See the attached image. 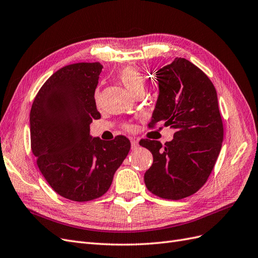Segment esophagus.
Listing matches in <instances>:
<instances>
[{"label":"esophagus","instance_id":"esophagus-1","mask_svg":"<svg viewBox=\"0 0 258 258\" xmlns=\"http://www.w3.org/2000/svg\"><path fill=\"white\" fill-rule=\"evenodd\" d=\"M131 144H132V149H133V150H136V149H137L138 146H139L138 141H137L136 139H134V138L131 139Z\"/></svg>","mask_w":258,"mask_h":258}]
</instances>
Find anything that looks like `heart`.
Instances as JSON below:
<instances>
[{"label": "heart", "mask_w": 258, "mask_h": 258, "mask_svg": "<svg viewBox=\"0 0 258 258\" xmlns=\"http://www.w3.org/2000/svg\"><path fill=\"white\" fill-rule=\"evenodd\" d=\"M118 79L132 95L144 92L145 78L137 69L132 68V66L124 68L119 72ZM95 97H98V93L95 94Z\"/></svg>", "instance_id": "heart-1"}]
</instances>
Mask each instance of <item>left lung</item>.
<instances>
[{
    "label": "left lung",
    "mask_w": 258,
    "mask_h": 258,
    "mask_svg": "<svg viewBox=\"0 0 258 258\" xmlns=\"http://www.w3.org/2000/svg\"><path fill=\"white\" fill-rule=\"evenodd\" d=\"M155 74L159 97L149 125L164 122L176 132L165 146L140 140L153 155L145 183L154 195L178 201L196 193L210 176L222 148L223 122L213 84L193 63L176 57Z\"/></svg>",
    "instance_id": "1"
}]
</instances>
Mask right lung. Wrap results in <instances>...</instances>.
<instances>
[{
    "label": "right lung",
    "instance_id": "obj_1",
    "mask_svg": "<svg viewBox=\"0 0 258 258\" xmlns=\"http://www.w3.org/2000/svg\"><path fill=\"white\" fill-rule=\"evenodd\" d=\"M103 65L75 63L56 71L35 96L30 112L32 152L54 192L74 202L103 196L125 160V136L105 141L90 135L101 118L94 93Z\"/></svg>",
    "mask_w": 258,
    "mask_h": 258
}]
</instances>
